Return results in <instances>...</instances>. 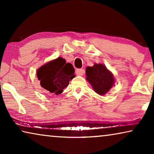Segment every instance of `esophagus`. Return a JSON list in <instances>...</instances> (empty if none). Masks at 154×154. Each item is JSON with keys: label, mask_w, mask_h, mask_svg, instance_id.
Listing matches in <instances>:
<instances>
[{"label": "esophagus", "mask_w": 154, "mask_h": 154, "mask_svg": "<svg viewBox=\"0 0 154 154\" xmlns=\"http://www.w3.org/2000/svg\"><path fill=\"white\" fill-rule=\"evenodd\" d=\"M75 73H76L77 75L81 76V75H82L85 73V71L83 69H77L76 72H75Z\"/></svg>", "instance_id": "obj_1"}]
</instances>
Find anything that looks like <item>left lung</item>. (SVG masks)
Returning a JSON list of instances; mask_svg holds the SVG:
<instances>
[{
    "label": "left lung",
    "mask_w": 154,
    "mask_h": 154,
    "mask_svg": "<svg viewBox=\"0 0 154 154\" xmlns=\"http://www.w3.org/2000/svg\"><path fill=\"white\" fill-rule=\"evenodd\" d=\"M85 73L87 81L94 91L101 96L108 93L115 82L112 73L102 64L95 63L92 66H88Z\"/></svg>",
    "instance_id": "left-lung-1"
}]
</instances>
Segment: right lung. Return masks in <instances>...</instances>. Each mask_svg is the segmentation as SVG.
<instances>
[{"label": "right lung", "instance_id": "obj_1", "mask_svg": "<svg viewBox=\"0 0 154 154\" xmlns=\"http://www.w3.org/2000/svg\"><path fill=\"white\" fill-rule=\"evenodd\" d=\"M74 68L61 57L46 62L37 69L40 85L51 94H60L75 77Z\"/></svg>", "mask_w": 154, "mask_h": 154}]
</instances>
